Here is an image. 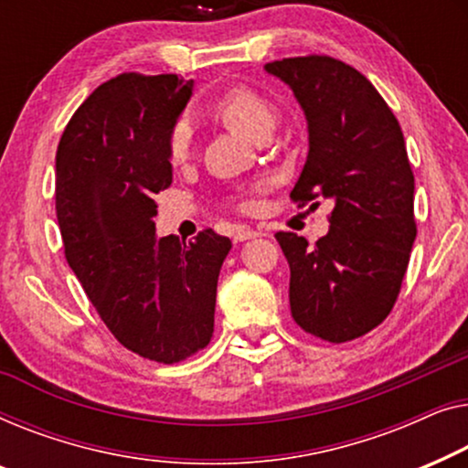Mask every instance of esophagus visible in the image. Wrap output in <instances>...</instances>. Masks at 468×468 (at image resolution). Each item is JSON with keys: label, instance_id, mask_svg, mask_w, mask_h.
<instances>
[{"label": "esophagus", "instance_id": "1", "mask_svg": "<svg viewBox=\"0 0 468 468\" xmlns=\"http://www.w3.org/2000/svg\"><path fill=\"white\" fill-rule=\"evenodd\" d=\"M259 235H261V233L254 231V229L241 227V229H237V231H235L233 239H235V241H246V239H254V237H259Z\"/></svg>", "mask_w": 468, "mask_h": 468}]
</instances>
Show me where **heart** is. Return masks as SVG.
<instances>
[{"instance_id": "1", "label": "heart", "mask_w": 468, "mask_h": 468, "mask_svg": "<svg viewBox=\"0 0 468 468\" xmlns=\"http://www.w3.org/2000/svg\"><path fill=\"white\" fill-rule=\"evenodd\" d=\"M214 114L220 118L227 127L237 133L256 140L262 131L271 129L273 124V108L259 90L237 84L216 97L212 103ZM195 129L188 118H177L171 124L165 137V150L171 163H184L193 153Z\"/></svg>"}]
</instances>
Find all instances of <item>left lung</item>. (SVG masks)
Instances as JSON below:
<instances>
[{"mask_svg": "<svg viewBox=\"0 0 468 468\" xmlns=\"http://www.w3.org/2000/svg\"><path fill=\"white\" fill-rule=\"evenodd\" d=\"M265 69L294 90L309 124L291 201L335 203L314 246L275 233L291 265V314L314 337L346 344L388 318L410 265L418 225L403 131L378 89L339 58L288 57Z\"/></svg>", "mask_w": 468, "mask_h": 468, "instance_id": "8db88e82", "label": "left lung"}]
</instances>
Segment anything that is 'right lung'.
I'll return each instance as SVG.
<instances>
[{"mask_svg": "<svg viewBox=\"0 0 468 468\" xmlns=\"http://www.w3.org/2000/svg\"><path fill=\"white\" fill-rule=\"evenodd\" d=\"M193 82L124 71L69 118L57 148L55 207L65 259L116 341L174 365L214 337L216 286L231 239L154 237V195L169 188L165 137Z\"/></svg>", "mask_w": 468, "mask_h": 468, "instance_id": "obj_1", "label": "right lung"}]
</instances>
